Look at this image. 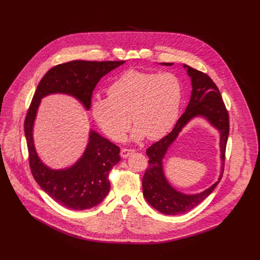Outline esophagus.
Returning <instances> with one entry per match:
<instances>
[{
	"mask_svg": "<svg viewBox=\"0 0 260 260\" xmlns=\"http://www.w3.org/2000/svg\"><path fill=\"white\" fill-rule=\"evenodd\" d=\"M134 152H135L134 149H129V148H122L121 151H120V155H121L123 158H125V157H127L129 154H132V153H134Z\"/></svg>",
	"mask_w": 260,
	"mask_h": 260,
	"instance_id": "34e87169",
	"label": "esophagus"
}]
</instances>
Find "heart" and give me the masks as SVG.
Masks as SVG:
<instances>
[{"mask_svg": "<svg viewBox=\"0 0 260 260\" xmlns=\"http://www.w3.org/2000/svg\"><path fill=\"white\" fill-rule=\"evenodd\" d=\"M108 98H95L91 113L104 134L120 141L133 122L135 139L145 136L158 140L178 120L182 85L173 73H148L131 70L108 88Z\"/></svg>", "mask_w": 260, "mask_h": 260, "instance_id": "1", "label": "heart"}]
</instances>
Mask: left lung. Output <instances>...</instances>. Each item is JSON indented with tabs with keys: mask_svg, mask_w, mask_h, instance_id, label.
Returning <instances> with one entry per match:
<instances>
[{
	"mask_svg": "<svg viewBox=\"0 0 260 260\" xmlns=\"http://www.w3.org/2000/svg\"><path fill=\"white\" fill-rule=\"evenodd\" d=\"M161 64L173 66V62H161ZM183 67L187 70L188 76L191 78L192 91L189 104L172 132L146 150V154L149 157V166L142 180L143 194L146 201L155 210L167 215H179L190 211L215 189L223 174L225 148L230 133L229 113L216 84L207 74L187 64H183ZM198 116L206 118L220 133L221 174L218 181L203 193L185 195L176 191L167 182L162 169V159L181 128Z\"/></svg>",
	"mask_w": 260,
	"mask_h": 260,
	"instance_id": "obj_1",
	"label": "left lung"
}]
</instances>
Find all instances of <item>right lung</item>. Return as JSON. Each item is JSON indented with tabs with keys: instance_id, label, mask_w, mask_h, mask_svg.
Masks as SVG:
<instances>
[{
	"instance_id": "1",
	"label": "right lung",
	"mask_w": 260,
	"mask_h": 260,
	"mask_svg": "<svg viewBox=\"0 0 260 260\" xmlns=\"http://www.w3.org/2000/svg\"><path fill=\"white\" fill-rule=\"evenodd\" d=\"M124 63L119 61L72 60L51 68L41 79L24 120V134L31 174L39 186L56 203L71 210H87L98 206L110 190V171L120 160V148L94 131L83 155L68 169L52 170L37 154L32 127L41 99L52 93L76 98L90 109L92 91L103 76Z\"/></svg>"
}]
</instances>
